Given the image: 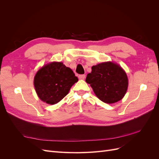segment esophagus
<instances>
[{"instance_id": "34e87169", "label": "esophagus", "mask_w": 159, "mask_h": 159, "mask_svg": "<svg viewBox=\"0 0 159 159\" xmlns=\"http://www.w3.org/2000/svg\"><path fill=\"white\" fill-rule=\"evenodd\" d=\"M78 78H79V79H80V80H84V79L85 78V75H84V74L79 75Z\"/></svg>"}]
</instances>
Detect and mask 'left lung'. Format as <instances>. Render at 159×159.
Here are the masks:
<instances>
[{
    "label": "left lung",
    "mask_w": 159,
    "mask_h": 159,
    "mask_svg": "<svg viewBox=\"0 0 159 159\" xmlns=\"http://www.w3.org/2000/svg\"><path fill=\"white\" fill-rule=\"evenodd\" d=\"M85 81L90 84L96 96L106 103L121 100L128 88L126 73L119 65L111 61L92 66Z\"/></svg>",
    "instance_id": "obj_1"
}]
</instances>
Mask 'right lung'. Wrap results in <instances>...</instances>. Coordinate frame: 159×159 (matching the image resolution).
<instances>
[{"label":"right lung","mask_w":159,"mask_h":159,"mask_svg":"<svg viewBox=\"0 0 159 159\" xmlns=\"http://www.w3.org/2000/svg\"><path fill=\"white\" fill-rule=\"evenodd\" d=\"M78 81L73 71L62 62H52L38 71L34 85L42 101L54 105L63 99Z\"/></svg>","instance_id":"right-lung-1"}]
</instances>
